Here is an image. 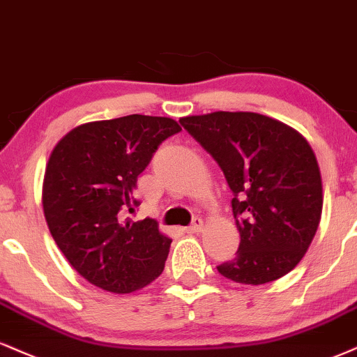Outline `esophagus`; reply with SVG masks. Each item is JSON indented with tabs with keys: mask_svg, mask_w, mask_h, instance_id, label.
<instances>
[{
	"mask_svg": "<svg viewBox=\"0 0 357 357\" xmlns=\"http://www.w3.org/2000/svg\"><path fill=\"white\" fill-rule=\"evenodd\" d=\"M202 227H204V222H202V218L195 217V218L192 220L190 227L185 228V231H187V233H197V231L202 230Z\"/></svg>",
	"mask_w": 357,
	"mask_h": 357,
	"instance_id": "obj_1",
	"label": "esophagus"
}]
</instances>
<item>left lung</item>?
Here are the masks:
<instances>
[{"mask_svg":"<svg viewBox=\"0 0 357 357\" xmlns=\"http://www.w3.org/2000/svg\"><path fill=\"white\" fill-rule=\"evenodd\" d=\"M180 124L217 162L233 193L240 231L235 258L217 266L241 284H265L293 270L318 230L323 185L300 132L255 112H212Z\"/></svg>","mask_w":357,"mask_h":357,"instance_id":"8db88e82","label":"left lung"}]
</instances>
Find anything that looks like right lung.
I'll return each mask as SVG.
<instances>
[{"label":"right lung","mask_w":357,"mask_h":357,"mask_svg":"<svg viewBox=\"0 0 357 357\" xmlns=\"http://www.w3.org/2000/svg\"><path fill=\"white\" fill-rule=\"evenodd\" d=\"M174 119L132 116L87 122L57 142L47 162L43 208L56 245L82 278L111 293H132L164 271L172 240L152 218L126 212L137 177L158 145L180 132Z\"/></svg>","instance_id":"1"}]
</instances>
